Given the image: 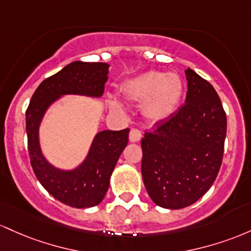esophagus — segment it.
I'll return each mask as SVG.
<instances>
[{"label": "esophagus", "mask_w": 251, "mask_h": 251, "mask_svg": "<svg viewBox=\"0 0 251 251\" xmlns=\"http://www.w3.org/2000/svg\"><path fill=\"white\" fill-rule=\"evenodd\" d=\"M141 137H142V134H141L139 129L133 128L130 130V133H129V140H130L131 142H137V141L141 140Z\"/></svg>", "instance_id": "34e87169"}]
</instances>
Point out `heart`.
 Segmentation results:
<instances>
[{"label":"heart","instance_id":"1","mask_svg":"<svg viewBox=\"0 0 251 251\" xmlns=\"http://www.w3.org/2000/svg\"><path fill=\"white\" fill-rule=\"evenodd\" d=\"M122 92L126 98L142 103V114L151 122L168 120L178 110L184 83L176 73L148 71L126 81ZM114 108L121 109V103H112Z\"/></svg>","mask_w":251,"mask_h":251}]
</instances>
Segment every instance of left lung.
<instances>
[{
    "instance_id": "1",
    "label": "left lung",
    "mask_w": 251,
    "mask_h": 251,
    "mask_svg": "<svg viewBox=\"0 0 251 251\" xmlns=\"http://www.w3.org/2000/svg\"><path fill=\"white\" fill-rule=\"evenodd\" d=\"M185 73V104L141 141L146 190L156 205L172 210L190 206L212 186L226 136V114L216 90L193 70Z\"/></svg>"
}]
</instances>
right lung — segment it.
Instances as JSON below:
<instances>
[{
	"label": "right lung",
	"instance_id": "obj_1",
	"mask_svg": "<svg viewBox=\"0 0 251 251\" xmlns=\"http://www.w3.org/2000/svg\"><path fill=\"white\" fill-rule=\"evenodd\" d=\"M108 69L105 63L73 61L42 81L26 111L28 153L35 176L55 199L77 209L96 206L103 201L118 157L128 145L129 129L98 133L85 161L73 171H61L53 167L42 155L39 126L47 108L60 96L100 97L108 79Z\"/></svg>",
	"mask_w": 251,
	"mask_h": 251
}]
</instances>
